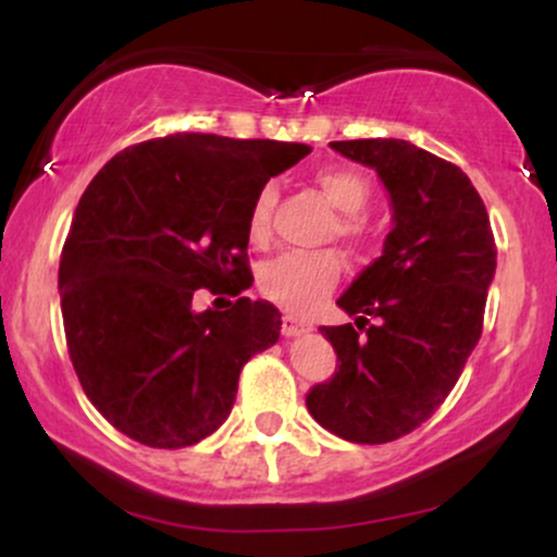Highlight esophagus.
I'll return each instance as SVG.
<instances>
[{
  "label": "esophagus",
  "instance_id": "1",
  "mask_svg": "<svg viewBox=\"0 0 557 557\" xmlns=\"http://www.w3.org/2000/svg\"><path fill=\"white\" fill-rule=\"evenodd\" d=\"M314 327H311L309 322H304V319L293 317V314H285L283 317V335L285 337H298V335H306V332H311Z\"/></svg>",
  "mask_w": 557,
  "mask_h": 557
}]
</instances>
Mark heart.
<instances>
[{"label": "heart", "instance_id": "obj_1", "mask_svg": "<svg viewBox=\"0 0 557 557\" xmlns=\"http://www.w3.org/2000/svg\"><path fill=\"white\" fill-rule=\"evenodd\" d=\"M314 181L324 198L343 212L337 220L341 238L363 246L369 240V227L361 220L372 201V185L361 172L350 168H324L314 175ZM272 207L274 188L264 185L248 209L246 233L253 246H264L272 235ZM343 277V259L335 251L319 253H280L264 261L259 270V290L274 304L296 311V314H311L327 300Z\"/></svg>", "mask_w": 557, "mask_h": 557}]
</instances>
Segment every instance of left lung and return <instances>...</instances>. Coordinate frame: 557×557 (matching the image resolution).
<instances>
[{"label": "left lung", "instance_id": "1", "mask_svg": "<svg viewBox=\"0 0 557 557\" xmlns=\"http://www.w3.org/2000/svg\"><path fill=\"white\" fill-rule=\"evenodd\" d=\"M330 146L376 170L393 230L382 257L337 300L356 324L319 327L341 363L311 387L306 408L348 443L382 445L424 424L456 387L482 337L495 235L456 164L398 138Z\"/></svg>", "mask_w": 557, "mask_h": 557}]
</instances>
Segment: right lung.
Wrapping results in <instances>:
<instances>
[{
	"label": "right lung",
	"instance_id": "add662e5",
	"mask_svg": "<svg viewBox=\"0 0 557 557\" xmlns=\"http://www.w3.org/2000/svg\"><path fill=\"white\" fill-rule=\"evenodd\" d=\"M309 151L175 133L127 146L83 190L60 259L62 322L83 393L114 430L177 450L230 417L240 369L283 324L270 300L243 296L248 209ZM198 289L228 306L198 312Z\"/></svg>",
	"mask_w": 557,
	"mask_h": 557
}]
</instances>
